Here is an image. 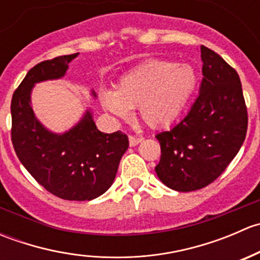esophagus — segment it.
Masks as SVG:
<instances>
[{"mask_svg":"<svg viewBox=\"0 0 260 260\" xmlns=\"http://www.w3.org/2000/svg\"><path fill=\"white\" fill-rule=\"evenodd\" d=\"M142 140H143L142 137H137V136H132V135H131L129 136V146L131 147L137 146L138 143H140Z\"/></svg>","mask_w":260,"mask_h":260,"instance_id":"esophagus-1","label":"esophagus"}]
</instances>
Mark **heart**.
Here are the masks:
<instances>
[{
  "label": "heart",
  "instance_id": "b5f03b06",
  "mask_svg": "<svg viewBox=\"0 0 260 260\" xmlns=\"http://www.w3.org/2000/svg\"><path fill=\"white\" fill-rule=\"evenodd\" d=\"M198 83L195 69L170 60H148L123 75L114 91L102 96L103 106L119 118L140 109L149 127L171 124L181 114Z\"/></svg>",
  "mask_w": 260,
  "mask_h": 260
}]
</instances>
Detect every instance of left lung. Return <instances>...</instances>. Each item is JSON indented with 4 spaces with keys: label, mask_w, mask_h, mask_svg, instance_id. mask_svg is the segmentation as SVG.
<instances>
[{
    "label": "left lung",
    "mask_w": 260,
    "mask_h": 260,
    "mask_svg": "<svg viewBox=\"0 0 260 260\" xmlns=\"http://www.w3.org/2000/svg\"><path fill=\"white\" fill-rule=\"evenodd\" d=\"M203 83L188 113L156 135L161 158L158 179L181 192L214 182L239 152L248 129V111L237 70L201 46Z\"/></svg>",
    "instance_id": "obj_1"
}]
</instances>
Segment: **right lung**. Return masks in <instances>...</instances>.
<instances>
[{
  "label": "right lung",
  "instance_id": "right-lung-1",
  "mask_svg": "<svg viewBox=\"0 0 260 260\" xmlns=\"http://www.w3.org/2000/svg\"><path fill=\"white\" fill-rule=\"evenodd\" d=\"M77 56L78 52L44 60L28 70L12 95L11 141L21 164L50 193L85 201L111 187L129 145L127 135L99 132L89 112L69 132L54 135L39 123L30 106L34 84L61 78Z\"/></svg>",
  "mask_w": 260,
  "mask_h": 260
}]
</instances>
